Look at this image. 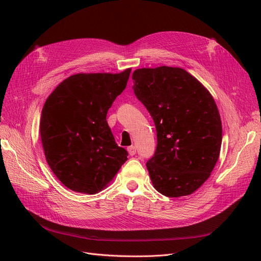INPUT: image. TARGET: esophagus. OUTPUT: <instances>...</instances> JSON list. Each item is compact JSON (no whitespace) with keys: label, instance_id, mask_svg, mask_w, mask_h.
Listing matches in <instances>:
<instances>
[{"label":"esophagus","instance_id":"1","mask_svg":"<svg viewBox=\"0 0 261 261\" xmlns=\"http://www.w3.org/2000/svg\"><path fill=\"white\" fill-rule=\"evenodd\" d=\"M127 151H128L129 155H134V154L136 153V148L134 147V146H130V147L127 148Z\"/></svg>","mask_w":261,"mask_h":261}]
</instances>
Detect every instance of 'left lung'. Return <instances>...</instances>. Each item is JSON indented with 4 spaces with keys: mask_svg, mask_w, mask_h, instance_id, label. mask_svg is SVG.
<instances>
[{
    "mask_svg": "<svg viewBox=\"0 0 261 261\" xmlns=\"http://www.w3.org/2000/svg\"><path fill=\"white\" fill-rule=\"evenodd\" d=\"M133 82L156 129L155 152L147 162L153 187L167 197L193 194L219 159L222 123L215 99L180 67L139 68Z\"/></svg>",
    "mask_w": 261,
    "mask_h": 261,
    "instance_id": "1",
    "label": "left lung"
}]
</instances>
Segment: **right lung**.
<instances>
[{
  "label": "right lung",
  "instance_id": "obj_1",
  "mask_svg": "<svg viewBox=\"0 0 261 261\" xmlns=\"http://www.w3.org/2000/svg\"><path fill=\"white\" fill-rule=\"evenodd\" d=\"M130 70L72 75L46 99L40 121L45 160L70 191L99 193L127 160V151L115 143L107 113L126 88Z\"/></svg>",
  "mask_w": 261,
  "mask_h": 261
}]
</instances>
